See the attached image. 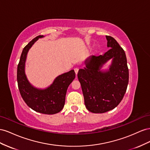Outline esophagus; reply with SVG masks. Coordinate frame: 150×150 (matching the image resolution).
Returning <instances> with one entry per match:
<instances>
[{
	"instance_id": "esophagus-1",
	"label": "esophagus",
	"mask_w": 150,
	"mask_h": 150,
	"mask_svg": "<svg viewBox=\"0 0 150 150\" xmlns=\"http://www.w3.org/2000/svg\"><path fill=\"white\" fill-rule=\"evenodd\" d=\"M74 71H75V74L76 75L78 74V71H79V68L78 67H76V68H74Z\"/></svg>"
}]
</instances>
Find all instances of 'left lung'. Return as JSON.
Returning a JSON list of instances; mask_svg holds the SVG:
<instances>
[{
    "instance_id": "1",
    "label": "left lung",
    "mask_w": 150,
    "mask_h": 150,
    "mask_svg": "<svg viewBox=\"0 0 150 150\" xmlns=\"http://www.w3.org/2000/svg\"><path fill=\"white\" fill-rule=\"evenodd\" d=\"M110 48L102 55L88 58L85 67L80 69L78 79L82 87L85 105L90 112L104 113L120 103L129 82V69L125 51L114 38L106 36ZM112 65L107 72L100 68L109 59Z\"/></svg>"
}]
</instances>
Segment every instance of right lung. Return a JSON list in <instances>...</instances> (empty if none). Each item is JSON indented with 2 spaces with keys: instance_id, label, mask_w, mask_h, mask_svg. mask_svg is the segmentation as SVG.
<instances>
[{
  "instance_id": "1",
  "label": "right lung",
  "mask_w": 150,
  "mask_h": 150,
  "mask_svg": "<svg viewBox=\"0 0 150 150\" xmlns=\"http://www.w3.org/2000/svg\"><path fill=\"white\" fill-rule=\"evenodd\" d=\"M43 36H38L25 46L21 55L17 70V80L21 97L30 108L45 114H54L62 110L69 85L75 78V73L71 70L59 75L49 87L38 89L29 83L25 75L24 67L27 53L32 45Z\"/></svg>"
}]
</instances>
